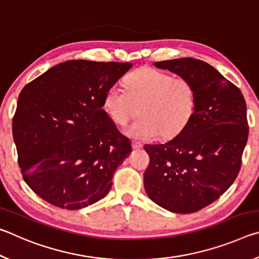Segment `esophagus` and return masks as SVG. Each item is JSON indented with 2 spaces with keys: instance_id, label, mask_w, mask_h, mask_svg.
<instances>
[{
  "instance_id": "obj_1",
  "label": "esophagus",
  "mask_w": 259,
  "mask_h": 259,
  "mask_svg": "<svg viewBox=\"0 0 259 259\" xmlns=\"http://www.w3.org/2000/svg\"><path fill=\"white\" fill-rule=\"evenodd\" d=\"M131 145H133L134 150H138V148H142L143 147V144L139 143V142H136V140H133Z\"/></svg>"
}]
</instances>
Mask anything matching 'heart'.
Here are the masks:
<instances>
[{
  "label": "heart",
  "mask_w": 259,
  "mask_h": 259,
  "mask_svg": "<svg viewBox=\"0 0 259 259\" xmlns=\"http://www.w3.org/2000/svg\"><path fill=\"white\" fill-rule=\"evenodd\" d=\"M124 83L125 88L117 84L108 88L104 105L119 125L128 123L139 106L140 117L126 130L130 137L143 140L155 139L160 135L174 137L185 128L195 112V88L187 77L142 67L129 74Z\"/></svg>",
  "instance_id": "heart-1"
}]
</instances>
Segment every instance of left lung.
<instances>
[{
	"instance_id": "obj_1",
	"label": "left lung",
	"mask_w": 259,
	"mask_h": 259,
	"mask_svg": "<svg viewBox=\"0 0 259 259\" xmlns=\"http://www.w3.org/2000/svg\"><path fill=\"white\" fill-rule=\"evenodd\" d=\"M154 65L192 81L196 107L174 139L144 146L150 155L144 186L150 199L169 211H199L238 177L249 133L245 100L238 87L202 60L179 58Z\"/></svg>"
}]
</instances>
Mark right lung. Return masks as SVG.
I'll return each instance as SVG.
<instances>
[{
  "mask_svg": "<svg viewBox=\"0 0 259 259\" xmlns=\"http://www.w3.org/2000/svg\"><path fill=\"white\" fill-rule=\"evenodd\" d=\"M131 66L68 60L23 88L12 120L18 164L47 202L77 210L111 190L114 172L133 150L103 109L104 98Z\"/></svg>",
  "mask_w": 259,
  "mask_h": 259,
  "instance_id": "1",
  "label": "right lung"
}]
</instances>
